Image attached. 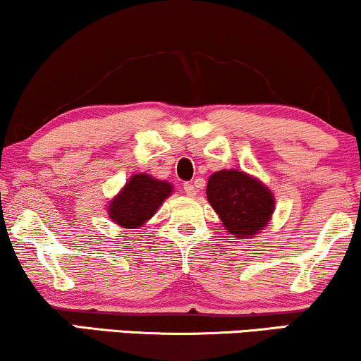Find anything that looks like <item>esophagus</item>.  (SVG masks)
<instances>
[{
    "label": "esophagus",
    "instance_id": "1",
    "mask_svg": "<svg viewBox=\"0 0 361 361\" xmlns=\"http://www.w3.org/2000/svg\"><path fill=\"white\" fill-rule=\"evenodd\" d=\"M184 192H185V195L194 197V195L197 194V185H195V182H185V184H184Z\"/></svg>",
    "mask_w": 361,
    "mask_h": 361
}]
</instances>
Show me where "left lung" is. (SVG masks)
Wrapping results in <instances>:
<instances>
[{"label":"left lung","mask_w":361,"mask_h":361,"mask_svg":"<svg viewBox=\"0 0 361 361\" xmlns=\"http://www.w3.org/2000/svg\"><path fill=\"white\" fill-rule=\"evenodd\" d=\"M207 200L235 238H253L268 225L274 212V197L268 187L236 169L210 176Z\"/></svg>","instance_id":"1"}]
</instances>
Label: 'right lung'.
I'll return each mask as SVG.
<instances>
[{"label": "right lung", "mask_w": 361, "mask_h": 361, "mask_svg": "<svg viewBox=\"0 0 361 361\" xmlns=\"http://www.w3.org/2000/svg\"><path fill=\"white\" fill-rule=\"evenodd\" d=\"M172 194V184L157 180L149 174L130 177L108 205V216L121 228H140L156 214L162 202Z\"/></svg>", "instance_id": "obj_1"}]
</instances>
